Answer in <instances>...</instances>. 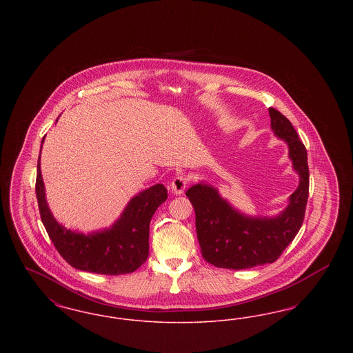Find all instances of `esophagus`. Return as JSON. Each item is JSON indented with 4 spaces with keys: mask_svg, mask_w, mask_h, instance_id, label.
Segmentation results:
<instances>
[{
    "mask_svg": "<svg viewBox=\"0 0 353 353\" xmlns=\"http://www.w3.org/2000/svg\"><path fill=\"white\" fill-rule=\"evenodd\" d=\"M185 188H186V179L184 176H176L173 179V181L170 183V192L174 196H180L184 193Z\"/></svg>",
    "mask_w": 353,
    "mask_h": 353,
    "instance_id": "esophagus-1",
    "label": "esophagus"
}]
</instances>
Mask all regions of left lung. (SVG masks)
<instances>
[{
    "mask_svg": "<svg viewBox=\"0 0 353 353\" xmlns=\"http://www.w3.org/2000/svg\"><path fill=\"white\" fill-rule=\"evenodd\" d=\"M269 114L271 131L287 144L292 170L299 177L282 212L272 217L249 216L206 181H199L186 192L196 212L202 256L216 268L243 270L272 263L302 228L310 184L307 151L288 119L275 108H269Z\"/></svg>",
    "mask_w": 353,
    "mask_h": 353,
    "instance_id": "8db88e82",
    "label": "left lung"
}]
</instances>
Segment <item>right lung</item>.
<instances>
[{"label": "right lung", "mask_w": 353, "mask_h": 353, "mask_svg": "<svg viewBox=\"0 0 353 353\" xmlns=\"http://www.w3.org/2000/svg\"><path fill=\"white\" fill-rule=\"evenodd\" d=\"M43 141L45 137L42 144ZM41 151L42 145L37 167V200L43 226L63 259L75 269L103 275L128 274L139 269L150 252V222L168 197L164 185L139 192L110 228L82 233L65 228L52 216L41 172Z\"/></svg>", "instance_id": "1"}]
</instances>
